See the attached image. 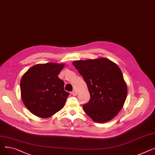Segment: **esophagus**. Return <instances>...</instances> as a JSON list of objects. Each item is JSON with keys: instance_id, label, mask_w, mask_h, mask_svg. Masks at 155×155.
Segmentation results:
<instances>
[{"instance_id": "esophagus-1", "label": "esophagus", "mask_w": 155, "mask_h": 155, "mask_svg": "<svg viewBox=\"0 0 155 155\" xmlns=\"http://www.w3.org/2000/svg\"><path fill=\"white\" fill-rule=\"evenodd\" d=\"M71 94H72L73 95H74V96H76V95H77V91H72V92H71Z\"/></svg>"}]
</instances>
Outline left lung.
<instances>
[{
	"instance_id": "8db88e82",
	"label": "left lung",
	"mask_w": 155,
	"mask_h": 155,
	"mask_svg": "<svg viewBox=\"0 0 155 155\" xmlns=\"http://www.w3.org/2000/svg\"><path fill=\"white\" fill-rule=\"evenodd\" d=\"M73 65L87 84L91 99L84 112L98 123L108 122L123 108L127 87L118 65L105 58L77 60Z\"/></svg>"
}]
</instances>
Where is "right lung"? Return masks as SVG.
Segmentation results:
<instances>
[{"instance_id": "obj_1", "label": "right lung", "mask_w": 155, "mask_h": 155, "mask_svg": "<svg viewBox=\"0 0 155 155\" xmlns=\"http://www.w3.org/2000/svg\"><path fill=\"white\" fill-rule=\"evenodd\" d=\"M63 63L37 64L22 75L21 99L27 109L41 118H48L60 110L70 94L64 90V82L58 75Z\"/></svg>"}]
</instances>
